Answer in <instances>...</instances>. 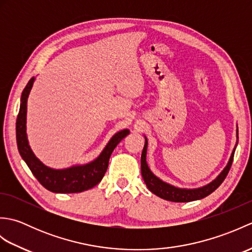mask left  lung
I'll return each instance as SVG.
<instances>
[{
  "label": "left lung",
  "instance_id": "left-lung-1",
  "mask_svg": "<svg viewBox=\"0 0 252 252\" xmlns=\"http://www.w3.org/2000/svg\"><path fill=\"white\" fill-rule=\"evenodd\" d=\"M236 137H237L236 145H235L233 149L226 167L223 169L222 172L219 174L215 180L205 186L198 187V189H180V187L173 186L169 183H165V182H163L162 180H160L158 176L155 175L151 171V169H149L148 164L146 162L147 138L145 136V145H144L142 157H141V171H142V176L147 186V189L151 190L153 194L162 198V199L174 201V202H189V201H194L198 199H202V198L210 195L211 192L215 191L218 187L222 184V182L225 180L228 171L232 167L235 149H236L237 143H238V126L236 129Z\"/></svg>",
  "mask_w": 252,
  "mask_h": 252
}]
</instances>
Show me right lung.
<instances>
[{
    "label": "right lung",
    "instance_id": "1",
    "mask_svg": "<svg viewBox=\"0 0 252 252\" xmlns=\"http://www.w3.org/2000/svg\"><path fill=\"white\" fill-rule=\"evenodd\" d=\"M34 80V77L31 78L23 91L19 114L17 121H16V138H17V147L21 158L25 160L36 180L50 191L69 194V192H81L92 189L104 178L107 168H108L111 153L114 152V149L122 138L129 134L130 130L125 129L117 132L107 143L99 156L93 161L85 164L72 165V167L66 169H52L47 167L43 162H41L32 152L26 132L27 100H28V96Z\"/></svg>",
    "mask_w": 252,
    "mask_h": 252
}]
</instances>
